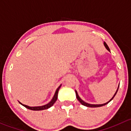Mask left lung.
<instances>
[{
	"instance_id": "1",
	"label": "left lung",
	"mask_w": 131,
	"mask_h": 131,
	"mask_svg": "<svg viewBox=\"0 0 131 131\" xmlns=\"http://www.w3.org/2000/svg\"><path fill=\"white\" fill-rule=\"evenodd\" d=\"M103 45H104L105 47V48H106V50H107L108 51H109V52H110V48H109L108 46L107 45V44H106V43L105 42V41H104V43H103ZM118 88H119V85H118V88H117V91H116L115 93L114 94V96H113V97H112V98L111 99H110V100L108 101V102H106V103H103V104H90V103H86V102H84V101H83V100H82L81 98L79 96V95H78V92H77V91H76V90H75V95H76V98H77V99H78V100H79V102H80V103H81V104L83 105H84V106H88V107H94V108H95V107H100V106H104V105H105L108 104V103L109 102H110V101H112V100H113V98H114V96H115L116 94H117V91H118Z\"/></svg>"
}]
</instances>
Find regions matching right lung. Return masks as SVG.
Segmentation results:
<instances>
[{
    "instance_id": "1",
    "label": "right lung",
    "mask_w": 131,
    "mask_h": 131,
    "mask_svg": "<svg viewBox=\"0 0 131 131\" xmlns=\"http://www.w3.org/2000/svg\"><path fill=\"white\" fill-rule=\"evenodd\" d=\"M61 85L62 84H60V85L58 87V88L56 90V93H55L54 95H53V98H52V99L51 100L50 102L49 103H47V104L44 105L38 106H29L23 104V103H21L20 102H19L20 104L22 105L23 106H24L25 107L27 108L28 109H29V110H36V111H37V110H45V109H48V108H50L52 106H53V105L56 103L57 100L59 90V89H60Z\"/></svg>"
}]
</instances>
